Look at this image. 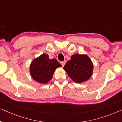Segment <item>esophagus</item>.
<instances>
[{
  "instance_id": "34e87169",
  "label": "esophagus",
  "mask_w": 122,
  "mask_h": 122,
  "mask_svg": "<svg viewBox=\"0 0 122 122\" xmlns=\"http://www.w3.org/2000/svg\"><path fill=\"white\" fill-rule=\"evenodd\" d=\"M65 63H66V62L65 61H62V62H61V64L62 65V66L63 67L65 66Z\"/></svg>"
}]
</instances>
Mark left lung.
Here are the masks:
<instances>
[{
	"label": "left lung",
	"mask_w": 122,
	"mask_h": 122,
	"mask_svg": "<svg viewBox=\"0 0 122 122\" xmlns=\"http://www.w3.org/2000/svg\"><path fill=\"white\" fill-rule=\"evenodd\" d=\"M63 69L73 81L78 83L87 81L93 73V64L86 55L74 54L63 67Z\"/></svg>",
	"instance_id": "left-lung-1"
}]
</instances>
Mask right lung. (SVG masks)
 <instances>
[{
	"label": "right lung",
	"instance_id": "add662e5",
	"mask_svg": "<svg viewBox=\"0 0 122 122\" xmlns=\"http://www.w3.org/2000/svg\"><path fill=\"white\" fill-rule=\"evenodd\" d=\"M62 65L55 59H50L46 54L41 55L31 62L30 73L31 77L41 84H46L52 78L56 68Z\"/></svg>",
	"mask_w": 122,
	"mask_h": 122
}]
</instances>
